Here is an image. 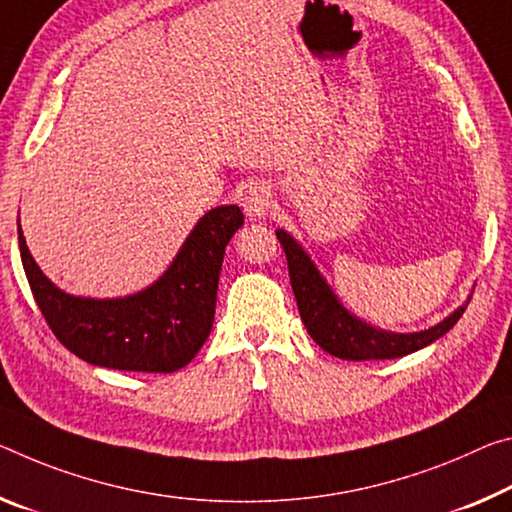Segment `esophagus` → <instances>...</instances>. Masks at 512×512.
Instances as JSON below:
<instances>
[{"label": "esophagus", "instance_id": "1", "mask_svg": "<svg viewBox=\"0 0 512 512\" xmlns=\"http://www.w3.org/2000/svg\"><path fill=\"white\" fill-rule=\"evenodd\" d=\"M239 202L250 221H259L271 209V189L262 182H250L243 186Z\"/></svg>", "mask_w": 512, "mask_h": 512}]
</instances>
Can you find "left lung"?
Returning a JSON list of instances; mask_svg holds the SVG:
<instances>
[{"mask_svg": "<svg viewBox=\"0 0 512 512\" xmlns=\"http://www.w3.org/2000/svg\"><path fill=\"white\" fill-rule=\"evenodd\" d=\"M278 239L282 250L287 255L289 280L294 289L300 319H303L307 332L319 344L323 351L342 360H394L403 358L433 344L435 339L446 335L465 312L467 305L458 307L456 312L446 316L437 326L421 332H387L378 330L364 323L358 316H353L346 307L339 303V298L332 294L328 282L321 278L310 255L300 248V243L278 230ZM469 303V300H467Z\"/></svg>", "mask_w": 512, "mask_h": 512, "instance_id": "1", "label": "left lung"}]
</instances>
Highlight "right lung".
<instances>
[{"mask_svg":"<svg viewBox=\"0 0 512 512\" xmlns=\"http://www.w3.org/2000/svg\"><path fill=\"white\" fill-rule=\"evenodd\" d=\"M243 225L237 205L200 218L168 271L134 296L81 298L50 282L18 225L31 294L54 337L88 364L118 371L170 373L189 364L212 332L225 246Z\"/></svg>","mask_w":512,"mask_h":512,"instance_id":"right-lung-1","label":"right lung"}]
</instances>
